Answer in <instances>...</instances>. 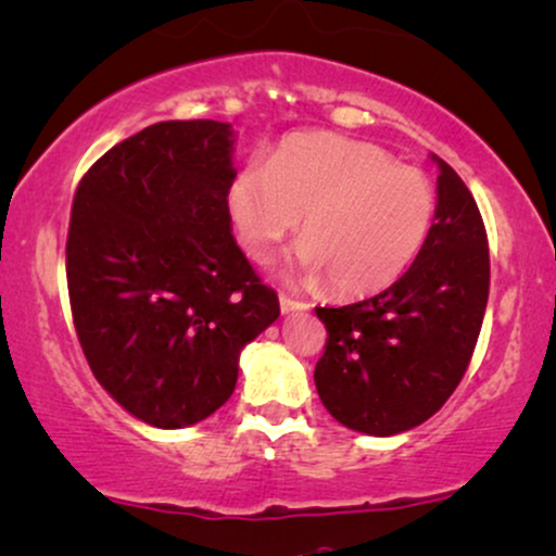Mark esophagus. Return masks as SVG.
Wrapping results in <instances>:
<instances>
[{"label":"esophagus","mask_w":556,"mask_h":556,"mask_svg":"<svg viewBox=\"0 0 556 556\" xmlns=\"http://www.w3.org/2000/svg\"><path fill=\"white\" fill-rule=\"evenodd\" d=\"M279 307H282V313H298V311H307L311 305L290 295H279Z\"/></svg>","instance_id":"obj_1"}]
</instances>
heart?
I'll use <instances>...</instances> for the list:
<instances>
[{
	"label": "heart",
	"mask_w": 556,
	"mask_h": 556,
	"mask_svg": "<svg viewBox=\"0 0 556 556\" xmlns=\"http://www.w3.org/2000/svg\"><path fill=\"white\" fill-rule=\"evenodd\" d=\"M432 180L383 147L333 134H295L266 165L249 163L227 189L236 236L264 264L298 232L295 266L307 282L331 279L339 295H372L404 277L434 225Z\"/></svg>",
	"instance_id": "1"
}]
</instances>
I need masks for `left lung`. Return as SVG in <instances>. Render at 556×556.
I'll list each match as a JSON object with an SVG mask.
<instances>
[{"label":"left lung","mask_w":556,"mask_h":556,"mask_svg":"<svg viewBox=\"0 0 556 556\" xmlns=\"http://www.w3.org/2000/svg\"><path fill=\"white\" fill-rule=\"evenodd\" d=\"M438 163V210L422 253L376 298L316 307L324 357L316 388L350 430L388 438L427 422L456 391L490 298V249L479 206L458 173Z\"/></svg>","instance_id":"obj_1"}]
</instances>
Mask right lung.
I'll return each mask as SVG.
<instances>
[{
  "label": "right lung",
  "mask_w": 556,
  "mask_h": 556,
  "mask_svg": "<svg viewBox=\"0 0 556 556\" xmlns=\"http://www.w3.org/2000/svg\"><path fill=\"white\" fill-rule=\"evenodd\" d=\"M230 124L160 122L79 180L66 236L77 339L98 383L163 430L232 396L243 346L279 300L232 238Z\"/></svg>",
  "instance_id": "add662e5"
}]
</instances>
